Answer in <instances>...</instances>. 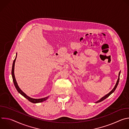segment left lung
I'll use <instances>...</instances> for the list:
<instances>
[{"label": "left lung", "mask_w": 129, "mask_h": 129, "mask_svg": "<svg viewBox=\"0 0 129 129\" xmlns=\"http://www.w3.org/2000/svg\"><path fill=\"white\" fill-rule=\"evenodd\" d=\"M120 72H119V76H118V80H117V82H116V85H115V87H114V88L110 92L108 93V94H107V95H106L105 96H104V97H103L101 99H100L99 101H98V102H96V103H99V102H102V101H104V100H105L106 99H107L108 97H109L110 95H111L113 92L115 90V89H116V87H117V85H118V82H119V76H120Z\"/></svg>", "instance_id": "left-lung-1"}]
</instances>
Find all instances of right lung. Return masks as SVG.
<instances>
[{"label":"right lung","instance_id":"add662e5","mask_svg":"<svg viewBox=\"0 0 129 129\" xmlns=\"http://www.w3.org/2000/svg\"><path fill=\"white\" fill-rule=\"evenodd\" d=\"M16 57H17V54H16V58L15 59V60H14V62H13V66H12V78H13V82H14V85L17 89V90L18 91V92H19V93H20L22 95H23L24 98H25L26 99H27L29 102L33 103H41V102H42L45 100H46L49 96H47V97H46V98H43V99H32V98H29V96H28L27 95H26L20 89V88L19 87V86H18L17 83V82L16 81V79H15V75H14V66H15V61H16Z\"/></svg>","mask_w":129,"mask_h":129}]
</instances>
